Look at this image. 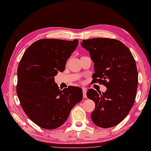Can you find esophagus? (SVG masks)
Instances as JSON below:
<instances>
[{"instance_id":"34e87169","label":"esophagus","mask_w":151,"mask_h":151,"mask_svg":"<svg viewBox=\"0 0 151 151\" xmlns=\"http://www.w3.org/2000/svg\"><path fill=\"white\" fill-rule=\"evenodd\" d=\"M87 89L86 88H83V98H86L87 97Z\"/></svg>"}]
</instances>
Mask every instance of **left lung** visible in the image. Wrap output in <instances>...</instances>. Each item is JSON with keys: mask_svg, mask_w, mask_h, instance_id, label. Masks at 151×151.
<instances>
[{"mask_svg": "<svg viewBox=\"0 0 151 151\" xmlns=\"http://www.w3.org/2000/svg\"><path fill=\"white\" fill-rule=\"evenodd\" d=\"M95 63L92 83L106 87V92L93 89L87 96L95 103L91 118L96 126L109 128L120 124L134 104L138 85L135 60L129 49L115 39L93 38L82 41Z\"/></svg>", "mask_w": 151, "mask_h": 151, "instance_id": "obj_1", "label": "left lung"}]
</instances>
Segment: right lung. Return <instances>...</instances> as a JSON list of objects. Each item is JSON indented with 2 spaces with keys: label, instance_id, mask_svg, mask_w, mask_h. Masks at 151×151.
Segmentation results:
<instances>
[{
  "label": "right lung",
  "instance_id": "right-lung-1",
  "mask_svg": "<svg viewBox=\"0 0 151 151\" xmlns=\"http://www.w3.org/2000/svg\"><path fill=\"white\" fill-rule=\"evenodd\" d=\"M78 45V39H39L27 48L19 62L17 95L28 118L42 128L61 126L83 99L81 88L69 86L60 90L54 78L64 71Z\"/></svg>",
  "mask_w": 151,
  "mask_h": 151
}]
</instances>
